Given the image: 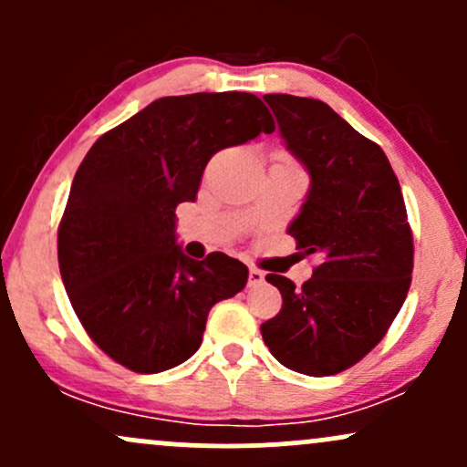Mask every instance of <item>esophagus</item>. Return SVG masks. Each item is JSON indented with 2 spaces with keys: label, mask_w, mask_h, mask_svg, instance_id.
Listing matches in <instances>:
<instances>
[{
  "label": "esophagus",
  "mask_w": 467,
  "mask_h": 467,
  "mask_svg": "<svg viewBox=\"0 0 467 467\" xmlns=\"http://www.w3.org/2000/svg\"><path fill=\"white\" fill-rule=\"evenodd\" d=\"M264 281H265L264 272H261L259 267H250V272H248V285H250V287L261 285V283H264Z\"/></svg>",
  "instance_id": "34e87169"
}]
</instances>
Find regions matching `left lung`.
Wrapping results in <instances>:
<instances>
[{
  "mask_svg": "<svg viewBox=\"0 0 467 467\" xmlns=\"http://www.w3.org/2000/svg\"><path fill=\"white\" fill-rule=\"evenodd\" d=\"M287 149L307 169L309 184L287 233L320 264L303 287L281 275L283 307L261 336L283 367L336 375L382 340L406 301L412 233L400 182L379 144L358 133L323 100L265 94Z\"/></svg>",
  "mask_w": 467,
  "mask_h": 467,
  "instance_id": "obj_1",
  "label": "left lung"
}]
</instances>
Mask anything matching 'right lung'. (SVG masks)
Masks as SVG:
<instances>
[{
  "mask_svg": "<svg viewBox=\"0 0 467 467\" xmlns=\"http://www.w3.org/2000/svg\"><path fill=\"white\" fill-rule=\"evenodd\" d=\"M272 131L254 94L164 96L85 155L58 223V270L80 325L111 360L136 373L178 367L200 349L213 305L245 287L241 261L182 252L175 208L195 202L217 151Z\"/></svg>",
  "mask_w": 467,
  "mask_h": 467,
  "instance_id": "right-lung-1",
  "label": "right lung"
}]
</instances>
